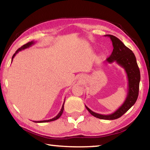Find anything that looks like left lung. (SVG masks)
Masks as SVG:
<instances>
[{"label": "left lung", "mask_w": 150, "mask_h": 150, "mask_svg": "<svg viewBox=\"0 0 150 150\" xmlns=\"http://www.w3.org/2000/svg\"><path fill=\"white\" fill-rule=\"evenodd\" d=\"M110 38L113 45V51L110 56L106 59L108 63L116 62L125 70L128 79V94L124 103L117 110L110 115H105L96 113L85 105L87 110L96 118L103 120H115L126 113L136 102L138 96L140 72L137 64L136 58L132 51L127 47L118 38L112 35H105Z\"/></svg>", "instance_id": "obj_1"}]
</instances>
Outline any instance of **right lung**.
Masks as SVG:
<instances>
[{"label":"right lung","mask_w":150,"mask_h":150,"mask_svg":"<svg viewBox=\"0 0 150 150\" xmlns=\"http://www.w3.org/2000/svg\"><path fill=\"white\" fill-rule=\"evenodd\" d=\"M35 43V42L34 41H31L30 42L28 43H27V44H24V45H22V46L21 47H20L18 50H16V52L14 53V54L13 55V56H12V60H13V58L15 57V55H16L19 52H20V51L23 50H25L26 49V48H28L30 47H31L32 45H34ZM64 103H65V100H64V102H63V104L62 105V109H61V110L59 113H58V115L55 116V117L53 118L52 119H50V120H40V121H33L34 122H37V123H43V122H52V121H54V120H57V119L59 118L61 116H62V115L63 114V109H64Z\"/></svg>","instance_id":"obj_1"}]
</instances>
